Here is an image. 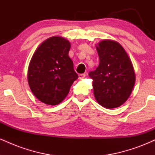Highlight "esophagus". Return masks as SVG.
Listing matches in <instances>:
<instances>
[{
	"label": "esophagus",
	"mask_w": 155,
	"mask_h": 155,
	"mask_svg": "<svg viewBox=\"0 0 155 155\" xmlns=\"http://www.w3.org/2000/svg\"><path fill=\"white\" fill-rule=\"evenodd\" d=\"M85 74H79V79H83V78L85 77Z\"/></svg>",
	"instance_id": "1"
}]
</instances>
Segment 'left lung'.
<instances>
[{
    "mask_svg": "<svg viewBox=\"0 0 155 155\" xmlns=\"http://www.w3.org/2000/svg\"><path fill=\"white\" fill-rule=\"evenodd\" d=\"M100 63L89 73L93 80L94 95L106 108L120 106L128 99L136 81L134 69L127 52L115 41L104 40L96 46Z\"/></svg>",
    "mask_w": 155,
    "mask_h": 155,
    "instance_id": "left-lung-1",
    "label": "left lung"
}]
</instances>
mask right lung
<instances>
[{"label": "right lung", "mask_w": 155, "mask_h": 155, "mask_svg": "<svg viewBox=\"0 0 155 155\" xmlns=\"http://www.w3.org/2000/svg\"><path fill=\"white\" fill-rule=\"evenodd\" d=\"M71 43L63 37L45 40L32 57L28 81L32 92L44 104L55 106L68 94L78 74L69 58Z\"/></svg>", "instance_id": "right-lung-1"}]
</instances>
